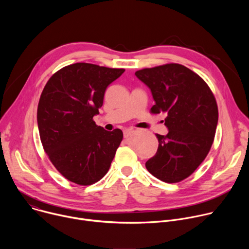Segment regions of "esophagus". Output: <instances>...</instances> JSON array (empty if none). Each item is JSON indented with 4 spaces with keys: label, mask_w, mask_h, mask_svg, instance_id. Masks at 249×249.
Listing matches in <instances>:
<instances>
[{
    "label": "esophagus",
    "mask_w": 249,
    "mask_h": 249,
    "mask_svg": "<svg viewBox=\"0 0 249 249\" xmlns=\"http://www.w3.org/2000/svg\"><path fill=\"white\" fill-rule=\"evenodd\" d=\"M134 132H135L134 129H127V130H125V131H124V138L130 137Z\"/></svg>",
    "instance_id": "esophagus-1"
}]
</instances>
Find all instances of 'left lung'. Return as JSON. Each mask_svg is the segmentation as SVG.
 I'll return each instance as SVG.
<instances>
[{
  "label": "left lung",
  "mask_w": 249,
  "mask_h": 249,
  "mask_svg": "<svg viewBox=\"0 0 249 249\" xmlns=\"http://www.w3.org/2000/svg\"><path fill=\"white\" fill-rule=\"evenodd\" d=\"M135 75L152 91L156 104L151 112L167 114L168 133L156 135L159 148L146 167L163 182H179L196 170L211 150L219 118L216 98L199 75L180 64L146 68Z\"/></svg>",
  "instance_id": "left-lung-1"
}]
</instances>
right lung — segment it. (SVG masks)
<instances>
[{
  "mask_svg": "<svg viewBox=\"0 0 249 249\" xmlns=\"http://www.w3.org/2000/svg\"><path fill=\"white\" fill-rule=\"evenodd\" d=\"M124 71L76 63L59 70L45 85L37 107L40 140L66 179L90 185L107 173L123 133L106 131L92 118L102 106L106 88Z\"/></svg>",
  "mask_w": 249,
  "mask_h": 249,
  "instance_id": "add662e5",
  "label": "right lung"
}]
</instances>
